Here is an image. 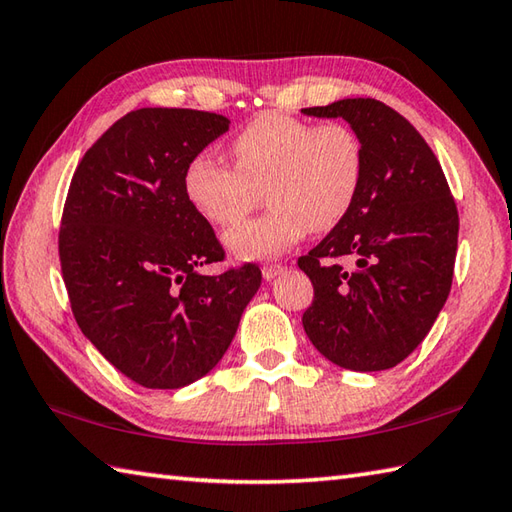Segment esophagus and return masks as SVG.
Here are the masks:
<instances>
[{
    "label": "esophagus",
    "instance_id": "esophagus-1",
    "mask_svg": "<svg viewBox=\"0 0 512 512\" xmlns=\"http://www.w3.org/2000/svg\"><path fill=\"white\" fill-rule=\"evenodd\" d=\"M286 273V266L284 264H264V268H262V275H264V279H275L277 275H284Z\"/></svg>",
    "mask_w": 512,
    "mask_h": 512
}]
</instances>
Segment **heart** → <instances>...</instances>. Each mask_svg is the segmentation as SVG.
<instances>
[{
    "instance_id": "b5f03b06",
    "label": "heart",
    "mask_w": 512,
    "mask_h": 512,
    "mask_svg": "<svg viewBox=\"0 0 512 512\" xmlns=\"http://www.w3.org/2000/svg\"><path fill=\"white\" fill-rule=\"evenodd\" d=\"M233 166L199 153L188 159L182 188L206 224L228 228L248 215L266 190L270 208L226 235L239 259H266L295 246L306 233L335 228L355 206L364 182V144L344 122L266 110L230 139Z\"/></svg>"
}]
</instances>
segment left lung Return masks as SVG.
Returning a JSON list of instances; mask_svg holds the SVG:
<instances>
[{"label": "left lung", "instance_id": "8db88e82", "mask_svg": "<svg viewBox=\"0 0 512 512\" xmlns=\"http://www.w3.org/2000/svg\"><path fill=\"white\" fill-rule=\"evenodd\" d=\"M302 113L346 119L366 157L355 206L297 259L315 290L304 330L337 366L393 368L424 342L448 299L459 233L455 199L426 139L384 102L339 99Z\"/></svg>", "mask_w": 512, "mask_h": 512}]
</instances>
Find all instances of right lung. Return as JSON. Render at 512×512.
I'll return each mask as SVG.
<instances>
[{"instance_id":"add662e5","label":"right lung","mask_w":512,"mask_h":512,"mask_svg":"<svg viewBox=\"0 0 512 512\" xmlns=\"http://www.w3.org/2000/svg\"><path fill=\"white\" fill-rule=\"evenodd\" d=\"M228 124L193 108L130 110L70 179L59 226L70 308L99 353L144 388H182L213 370L262 284L257 264L197 273L226 253L182 175Z\"/></svg>"}]
</instances>
